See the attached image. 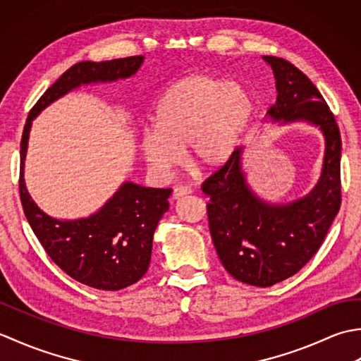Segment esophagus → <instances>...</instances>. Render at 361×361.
<instances>
[{
    "label": "esophagus",
    "instance_id": "obj_1",
    "mask_svg": "<svg viewBox=\"0 0 361 361\" xmlns=\"http://www.w3.org/2000/svg\"><path fill=\"white\" fill-rule=\"evenodd\" d=\"M190 192H192V190H190L189 188L178 186V188H175V189H173L172 198H173V200H178V198H181V197H186V195H189Z\"/></svg>",
    "mask_w": 361,
    "mask_h": 361
}]
</instances>
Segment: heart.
I'll use <instances>...</instances> for the list:
<instances>
[{
  "label": "heart",
  "instance_id": "1",
  "mask_svg": "<svg viewBox=\"0 0 361 361\" xmlns=\"http://www.w3.org/2000/svg\"><path fill=\"white\" fill-rule=\"evenodd\" d=\"M255 113L247 90L208 74H189L169 87L153 110V128L140 136L147 164L167 175L181 161L217 171L239 149Z\"/></svg>",
  "mask_w": 361,
  "mask_h": 361
}]
</instances>
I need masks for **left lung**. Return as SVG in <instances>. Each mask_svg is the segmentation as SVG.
Segmentation results:
<instances>
[{"label": "left lung", "mask_w": 361, "mask_h": 361, "mask_svg": "<svg viewBox=\"0 0 361 361\" xmlns=\"http://www.w3.org/2000/svg\"><path fill=\"white\" fill-rule=\"evenodd\" d=\"M264 60L278 90L268 116L319 127L326 155L318 185L288 204H268L252 194L242 172V149L203 183L202 190L211 198L209 229L220 262L234 279L256 287H271L301 270L324 242L341 204V136L334 113L293 63L274 56Z\"/></svg>", "instance_id": "obj_1"}]
</instances>
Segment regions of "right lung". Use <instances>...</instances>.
Masks as SVG:
<instances>
[{
    "label": "right lung",
    "mask_w": 361,
    "mask_h": 361,
    "mask_svg": "<svg viewBox=\"0 0 361 361\" xmlns=\"http://www.w3.org/2000/svg\"><path fill=\"white\" fill-rule=\"evenodd\" d=\"M144 57L106 62H80L65 71L44 91L29 111L20 144V198L23 211L48 256L80 283L99 290H121L140 281L150 264L153 233L169 209L172 189L144 188L124 183L93 216L57 220L30 198L23 169L32 119L51 102L85 83L113 82L133 75Z\"/></svg>",
    "instance_id": "1"
}]
</instances>
